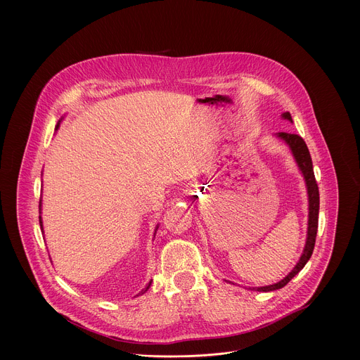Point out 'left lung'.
I'll list each match as a JSON object with an SVG mask.
<instances>
[{"label":"left lung","mask_w":360,"mask_h":360,"mask_svg":"<svg viewBox=\"0 0 360 360\" xmlns=\"http://www.w3.org/2000/svg\"><path fill=\"white\" fill-rule=\"evenodd\" d=\"M282 117L288 121L292 122V117L289 112H283ZM278 138L283 139L292 153L295 157V161L304 178L306 182V188H307V198H309V221H307V238H306V245L303 249V253L300 256L299 262L296 264V266L292 269V272L283 278L281 282L269 285V286H262V288H256V290L259 292H271V290H276L283 288L295 275H297L303 266L306 265V262L311 259L314 248H315V240H316V232H318V219H319V188L315 179V174H314V165H312V158L309 149H307L304 141L302 139V136L296 135V134H288V132H278L276 134Z\"/></svg>","instance_id":"left-lung-1"}]
</instances>
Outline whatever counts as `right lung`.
<instances>
[{
    "label": "right lung",
    "instance_id": "add662e5",
    "mask_svg": "<svg viewBox=\"0 0 360 360\" xmlns=\"http://www.w3.org/2000/svg\"><path fill=\"white\" fill-rule=\"evenodd\" d=\"M58 127H60V122H58V125H57V129H58ZM39 208H41V200H39ZM39 225H41V229H42V221H41V217H39ZM157 229H158V228H157ZM42 232H44V231H42ZM149 286H150V282H149V283H148V286L141 292V295H142V293H145V292L149 289Z\"/></svg>",
    "mask_w": 360,
    "mask_h": 360
}]
</instances>
